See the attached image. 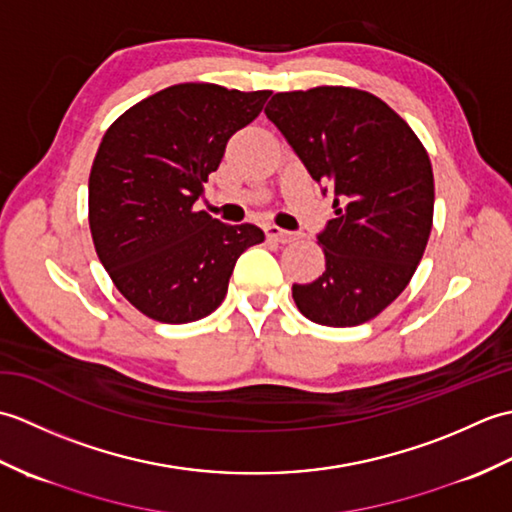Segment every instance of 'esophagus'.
Returning a JSON list of instances; mask_svg holds the SVG:
<instances>
[{"label":"esophagus","instance_id":"1","mask_svg":"<svg viewBox=\"0 0 512 512\" xmlns=\"http://www.w3.org/2000/svg\"><path fill=\"white\" fill-rule=\"evenodd\" d=\"M266 237L273 239V242H279V244H290V242H295V239H297L295 233H288V231H284V228H279L275 224L266 226Z\"/></svg>","mask_w":512,"mask_h":512}]
</instances>
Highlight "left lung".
I'll list each match as a JSON object with an SVG mask.
<instances>
[{
    "label": "left lung",
    "mask_w": 512,
    "mask_h": 512,
    "mask_svg": "<svg viewBox=\"0 0 512 512\" xmlns=\"http://www.w3.org/2000/svg\"><path fill=\"white\" fill-rule=\"evenodd\" d=\"M266 116L336 195V217L319 235L323 275L292 286L299 312L330 328L378 317L429 242L436 187L427 149L385 101L343 85L279 92Z\"/></svg>",
    "instance_id": "obj_1"
}]
</instances>
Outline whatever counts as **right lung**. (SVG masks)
<instances>
[{"mask_svg":"<svg viewBox=\"0 0 512 512\" xmlns=\"http://www.w3.org/2000/svg\"><path fill=\"white\" fill-rule=\"evenodd\" d=\"M270 90L178 83L107 129L90 171L92 242L118 292L160 323L209 317L237 257L262 244L255 224H224L193 204L228 138L253 123Z\"/></svg>","mask_w":512,"mask_h":512,"instance_id":"right-lung-1","label":"right lung"}]
</instances>
